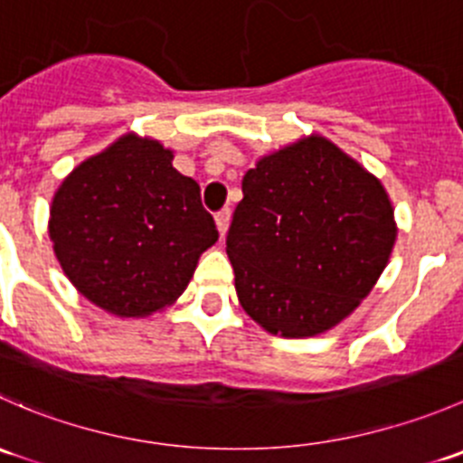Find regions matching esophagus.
Segmentation results:
<instances>
[{"instance_id": "1", "label": "esophagus", "mask_w": 463, "mask_h": 463, "mask_svg": "<svg viewBox=\"0 0 463 463\" xmlns=\"http://www.w3.org/2000/svg\"><path fill=\"white\" fill-rule=\"evenodd\" d=\"M214 222H217V231L219 235H226L228 223H231V208H222L217 214H214Z\"/></svg>"}]
</instances>
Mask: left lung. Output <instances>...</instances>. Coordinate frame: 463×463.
<instances>
[{"label":"left lung","mask_w":463,"mask_h":463,"mask_svg":"<svg viewBox=\"0 0 463 463\" xmlns=\"http://www.w3.org/2000/svg\"><path fill=\"white\" fill-rule=\"evenodd\" d=\"M226 253L241 307L266 331L307 338L370 296L396 240L385 188L326 138L261 156L241 181Z\"/></svg>","instance_id":"obj_1"}]
</instances>
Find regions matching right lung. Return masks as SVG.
Instances as JSON below:
<instances>
[{
    "label": "right lung",
    "mask_w": 463,
    "mask_h": 463,
    "mask_svg": "<svg viewBox=\"0 0 463 463\" xmlns=\"http://www.w3.org/2000/svg\"><path fill=\"white\" fill-rule=\"evenodd\" d=\"M172 158L158 141L125 134L82 161L51 203L49 237L64 275L120 318L172 305L219 237L199 184Z\"/></svg>",
    "instance_id": "obj_1"
}]
</instances>
